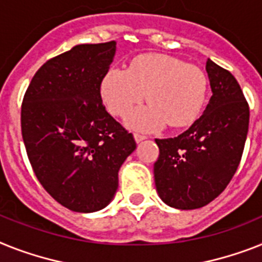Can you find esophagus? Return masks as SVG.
I'll return each instance as SVG.
<instances>
[{
  "label": "esophagus",
  "instance_id": "esophagus-1",
  "mask_svg": "<svg viewBox=\"0 0 262 262\" xmlns=\"http://www.w3.org/2000/svg\"><path fill=\"white\" fill-rule=\"evenodd\" d=\"M134 138H135L136 143H139V142H142V140L147 139V136L144 135V134H140V133H135V134H134Z\"/></svg>",
  "mask_w": 262,
  "mask_h": 262
}]
</instances>
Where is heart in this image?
Returning <instances> with one entry per match:
<instances>
[{"label":"heart","mask_w":262,"mask_h":262,"mask_svg":"<svg viewBox=\"0 0 262 262\" xmlns=\"http://www.w3.org/2000/svg\"><path fill=\"white\" fill-rule=\"evenodd\" d=\"M206 73L177 57L147 53L135 57L128 69L111 68L101 81L108 111L124 118L147 96L150 104L131 119L139 129L165 124L179 128L198 118L206 100Z\"/></svg>","instance_id":"1"}]
</instances>
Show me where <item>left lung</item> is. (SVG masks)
<instances>
[{"label": "left lung", "mask_w": 262, "mask_h": 262, "mask_svg": "<svg viewBox=\"0 0 262 262\" xmlns=\"http://www.w3.org/2000/svg\"><path fill=\"white\" fill-rule=\"evenodd\" d=\"M211 95L204 115L175 138L155 139L158 194L168 206L193 210L210 204L237 171L248 127L249 105L232 73L206 61Z\"/></svg>", "instance_id": "8db88e82"}]
</instances>
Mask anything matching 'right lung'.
Returning a JSON list of instances; mask_svg holds the SVG:
<instances>
[{
	"label": "right lung",
	"mask_w": 262,
	"mask_h": 262,
	"mask_svg": "<svg viewBox=\"0 0 262 262\" xmlns=\"http://www.w3.org/2000/svg\"><path fill=\"white\" fill-rule=\"evenodd\" d=\"M116 42L80 44L34 73L21 105V131L38 182L77 213L101 210L135 139L103 105L100 85Z\"/></svg>",
	"instance_id": "right-lung-1"
}]
</instances>
